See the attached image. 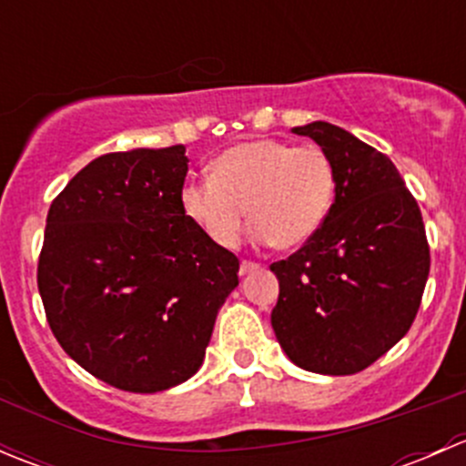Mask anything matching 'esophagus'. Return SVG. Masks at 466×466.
Returning a JSON list of instances; mask_svg holds the SVG:
<instances>
[{
    "instance_id": "esophagus-1",
    "label": "esophagus",
    "mask_w": 466,
    "mask_h": 466,
    "mask_svg": "<svg viewBox=\"0 0 466 466\" xmlns=\"http://www.w3.org/2000/svg\"><path fill=\"white\" fill-rule=\"evenodd\" d=\"M255 270H259V263L241 261V268H238V275L246 277V275H250V272H255Z\"/></svg>"
}]
</instances>
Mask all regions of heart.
<instances>
[{"label":"heart","instance_id":"heart-1","mask_svg":"<svg viewBox=\"0 0 466 466\" xmlns=\"http://www.w3.org/2000/svg\"><path fill=\"white\" fill-rule=\"evenodd\" d=\"M333 189V164L320 146L255 139L220 153L211 177L187 180L180 203L220 248L241 241L250 209L257 241L290 250L316 237L331 209Z\"/></svg>","mask_w":466,"mask_h":466}]
</instances>
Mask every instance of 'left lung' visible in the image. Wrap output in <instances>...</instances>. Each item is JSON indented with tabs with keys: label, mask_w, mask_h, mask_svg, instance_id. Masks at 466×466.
<instances>
[{
	"label": "left lung",
	"mask_w": 466,
	"mask_h": 466,
	"mask_svg": "<svg viewBox=\"0 0 466 466\" xmlns=\"http://www.w3.org/2000/svg\"><path fill=\"white\" fill-rule=\"evenodd\" d=\"M293 133L329 155L336 196L316 237L270 266L279 279L270 322L298 368L345 377L408 333L429 279V241L390 157L327 121Z\"/></svg>",
	"instance_id": "1"
}]
</instances>
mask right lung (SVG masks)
Wrapping results in <instances>:
<instances>
[{"label":"right lung","instance_id":"add662e5","mask_svg":"<svg viewBox=\"0 0 466 466\" xmlns=\"http://www.w3.org/2000/svg\"><path fill=\"white\" fill-rule=\"evenodd\" d=\"M185 146L89 162L46 214L37 290L65 351L92 377L153 394L200 370L238 259L185 214Z\"/></svg>","mask_w":466,"mask_h":466}]
</instances>
